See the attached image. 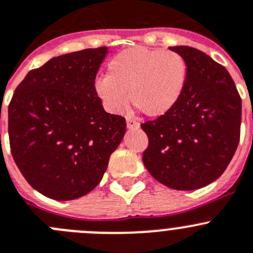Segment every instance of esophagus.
<instances>
[{
  "instance_id": "34e87169",
  "label": "esophagus",
  "mask_w": 253,
  "mask_h": 253,
  "mask_svg": "<svg viewBox=\"0 0 253 253\" xmlns=\"http://www.w3.org/2000/svg\"><path fill=\"white\" fill-rule=\"evenodd\" d=\"M126 128L128 129H138L139 123L136 120L131 119V118H126Z\"/></svg>"
}]
</instances>
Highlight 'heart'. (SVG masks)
<instances>
[{
    "label": "heart",
    "instance_id": "heart-1",
    "mask_svg": "<svg viewBox=\"0 0 253 253\" xmlns=\"http://www.w3.org/2000/svg\"><path fill=\"white\" fill-rule=\"evenodd\" d=\"M188 80V65L177 52L133 47L115 55L106 76L95 81L104 108L118 114L131 104L143 114L161 118L175 108ZM129 98H127V92Z\"/></svg>",
    "mask_w": 253,
    "mask_h": 253
}]
</instances>
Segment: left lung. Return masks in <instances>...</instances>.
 <instances>
[{
  "label": "left lung",
  "instance_id": "8db88e82",
  "mask_svg": "<svg viewBox=\"0 0 253 253\" xmlns=\"http://www.w3.org/2000/svg\"><path fill=\"white\" fill-rule=\"evenodd\" d=\"M188 65V80L169 114L142 124L148 172L169 188L194 191L226 170L240 142L242 103L228 71L202 51L170 46Z\"/></svg>",
  "mask_w": 253,
  "mask_h": 253
}]
</instances>
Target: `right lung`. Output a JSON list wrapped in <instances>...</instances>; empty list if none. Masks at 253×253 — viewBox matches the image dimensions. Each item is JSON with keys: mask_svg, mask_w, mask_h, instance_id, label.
<instances>
[{"mask_svg": "<svg viewBox=\"0 0 253 253\" xmlns=\"http://www.w3.org/2000/svg\"><path fill=\"white\" fill-rule=\"evenodd\" d=\"M108 52L104 46L52 57L25 76L8 106L13 161L51 199L91 192L124 138L125 119L106 113L94 89Z\"/></svg>", "mask_w": 253, "mask_h": 253, "instance_id": "1", "label": "right lung"}]
</instances>
